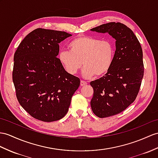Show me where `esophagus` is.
Masks as SVG:
<instances>
[{"label":"esophagus","mask_w":158,"mask_h":158,"mask_svg":"<svg viewBox=\"0 0 158 158\" xmlns=\"http://www.w3.org/2000/svg\"><path fill=\"white\" fill-rule=\"evenodd\" d=\"M86 84H87V82L83 81V80H81V82H80V86H85V85H86Z\"/></svg>","instance_id":"esophagus-1"}]
</instances>
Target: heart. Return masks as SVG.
<instances>
[{
    "label": "heart",
    "instance_id": "heart-1",
    "mask_svg": "<svg viewBox=\"0 0 158 158\" xmlns=\"http://www.w3.org/2000/svg\"><path fill=\"white\" fill-rule=\"evenodd\" d=\"M70 52L62 50L58 54L61 66L68 74L74 75L84 66L85 78L105 75L112 66L114 48L109 41H101L91 36H79L68 44Z\"/></svg>",
    "mask_w": 158,
    "mask_h": 158
}]
</instances>
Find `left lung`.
Instances as JSON below:
<instances>
[{
    "label": "left lung",
    "mask_w": 158,
    "mask_h": 158,
    "mask_svg": "<svg viewBox=\"0 0 158 158\" xmlns=\"http://www.w3.org/2000/svg\"><path fill=\"white\" fill-rule=\"evenodd\" d=\"M90 31L109 33L116 40L109 71L90 82L92 111L100 118L108 117L121 113L135 100L143 76V52L133 31L121 23L102 24Z\"/></svg>",
    "instance_id": "obj_1"
}]
</instances>
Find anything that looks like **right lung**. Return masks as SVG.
Instances as JSON below:
<instances>
[{
	"label": "right lung",
	"instance_id": "add662e5",
	"mask_svg": "<svg viewBox=\"0 0 158 158\" xmlns=\"http://www.w3.org/2000/svg\"><path fill=\"white\" fill-rule=\"evenodd\" d=\"M72 35L36 29L19 44L14 55L13 80L18 101L31 116L44 122L68 113L80 79L65 70L56 56L59 44Z\"/></svg>",
	"mask_w": 158,
	"mask_h": 158
}]
</instances>
